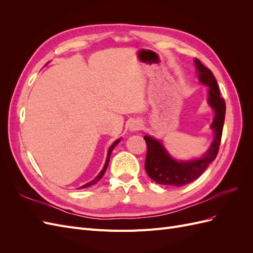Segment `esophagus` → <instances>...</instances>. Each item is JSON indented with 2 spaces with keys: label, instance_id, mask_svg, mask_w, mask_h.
<instances>
[{
  "label": "esophagus",
  "instance_id": "obj_1",
  "mask_svg": "<svg viewBox=\"0 0 253 253\" xmlns=\"http://www.w3.org/2000/svg\"><path fill=\"white\" fill-rule=\"evenodd\" d=\"M141 127H142V125L139 121H133L132 124L129 125V129H131V131H138V129H140Z\"/></svg>",
  "mask_w": 253,
  "mask_h": 253
}]
</instances>
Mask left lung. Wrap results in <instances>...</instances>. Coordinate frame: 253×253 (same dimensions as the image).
I'll return each instance as SVG.
<instances>
[{"label":"left lung","instance_id":"1","mask_svg":"<svg viewBox=\"0 0 253 253\" xmlns=\"http://www.w3.org/2000/svg\"><path fill=\"white\" fill-rule=\"evenodd\" d=\"M197 67V76L200 81L209 86V104L215 111V117L211 127L215 132V137L206 155L200 159L191 162H176L169 154L159 141L144 136L147 143V157L144 168L148 175L159 185L181 187L197 179L206 171L208 166L216 158L219 150L221 134H223L226 103L221 98L217 82L212 72L206 67L200 60L195 59Z\"/></svg>","mask_w":253,"mask_h":253}]
</instances>
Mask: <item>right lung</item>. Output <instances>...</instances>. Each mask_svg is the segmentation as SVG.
<instances>
[{"instance_id":"obj_1","label":"right lung","mask_w":253,"mask_h":253,"mask_svg":"<svg viewBox=\"0 0 253 253\" xmlns=\"http://www.w3.org/2000/svg\"><path fill=\"white\" fill-rule=\"evenodd\" d=\"M119 141H120L119 139H118V140H116V141H115V142H114V143L111 145V147H110V149H109V152H108V157H106V162H105V164H104V167H103L102 171H101L100 173H99V174L97 175V177H95L93 180L89 181V182H87L86 185H84V186H82V187H80V188H86V187H90L91 185H95V183H97L99 180L101 179V177H102V176H103V174H104V173H105V171H106V168H108V166H109V162H110V156H111V154H112V151H113V149H114L115 147H116L117 143H118ZM80 188H79V189H80Z\"/></svg>"}]
</instances>
